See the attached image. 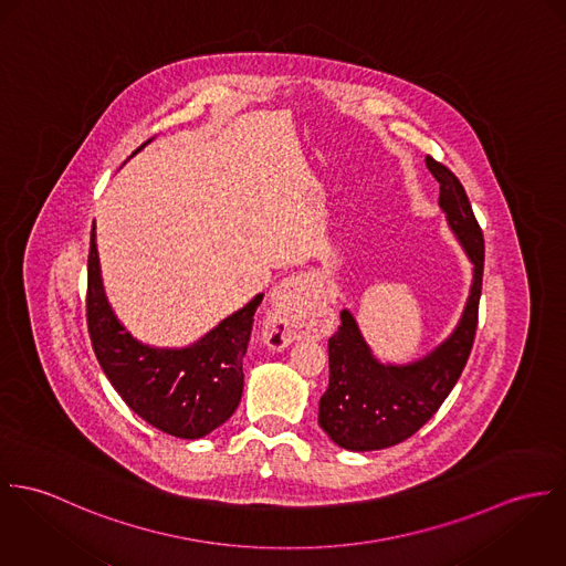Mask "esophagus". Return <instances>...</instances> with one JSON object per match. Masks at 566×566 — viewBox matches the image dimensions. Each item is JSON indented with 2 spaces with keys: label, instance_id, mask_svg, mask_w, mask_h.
<instances>
[{
  "label": "esophagus",
  "instance_id": "34e87169",
  "mask_svg": "<svg viewBox=\"0 0 566 566\" xmlns=\"http://www.w3.org/2000/svg\"><path fill=\"white\" fill-rule=\"evenodd\" d=\"M321 284L311 273L282 280L271 291V311L264 321V336L271 345L286 347L311 334L314 316H318Z\"/></svg>",
  "mask_w": 566,
  "mask_h": 566
}]
</instances>
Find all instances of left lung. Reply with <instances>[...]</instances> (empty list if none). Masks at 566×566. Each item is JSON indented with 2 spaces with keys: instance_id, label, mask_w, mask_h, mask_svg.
Returning <instances> with one entry per match:
<instances>
[{
  "instance_id": "left-lung-1",
  "label": "left lung",
  "mask_w": 566,
  "mask_h": 566,
  "mask_svg": "<svg viewBox=\"0 0 566 566\" xmlns=\"http://www.w3.org/2000/svg\"><path fill=\"white\" fill-rule=\"evenodd\" d=\"M426 165L439 180V206L449 230L471 262L469 297L455 327L426 356L395 365L381 363L349 308L327 343L329 384L318 399V426L349 451L386 449L410 439L447 399L462 374L478 327L484 273V237L460 180L434 158Z\"/></svg>"
}]
</instances>
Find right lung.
I'll use <instances>...</instances> for the list:
<instances>
[{"instance_id":"1","label":"right lung","mask_w":566,"mask_h":566,"mask_svg":"<svg viewBox=\"0 0 566 566\" xmlns=\"http://www.w3.org/2000/svg\"><path fill=\"white\" fill-rule=\"evenodd\" d=\"M149 143L151 138L132 156ZM262 297L258 293L243 308L185 347L143 343L127 332L106 297L95 226L91 230L86 321L97 363L127 408L176 439H201L223 426L239 408L243 358Z\"/></svg>"}]
</instances>
